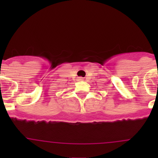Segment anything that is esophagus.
I'll return each mask as SVG.
<instances>
[{
    "instance_id": "34e87169",
    "label": "esophagus",
    "mask_w": 158,
    "mask_h": 158,
    "mask_svg": "<svg viewBox=\"0 0 158 158\" xmlns=\"http://www.w3.org/2000/svg\"><path fill=\"white\" fill-rule=\"evenodd\" d=\"M78 80H83V77H78Z\"/></svg>"
}]
</instances>
